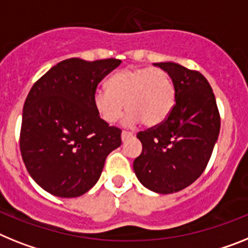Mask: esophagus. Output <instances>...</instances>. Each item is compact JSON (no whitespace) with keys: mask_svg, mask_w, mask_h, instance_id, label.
Instances as JSON below:
<instances>
[{"mask_svg":"<svg viewBox=\"0 0 248 248\" xmlns=\"http://www.w3.org/2000/svg\"><path fill=\"white\" fill-rule=\"evenodd\" d=\"M131 137H133V133L132 132H128V131H122L121 133V139L122 141H126V140L131 139Z\"/></svg>","mask_w":248,"mask_h":248,"instance_id":"esophagus-1","label":"esophagus"}]
</instances>
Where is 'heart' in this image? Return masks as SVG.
<instances>
[{
    "mask_svg": "<svg viewBox=\"0 0 248 248\" xmlns=\"http://www.w3.org/2000/svg\"><path fill=\"white\" fill-rule=\"evenodd\" d=\"M107 86L96 88L92 97L94 108L107 124H115L126 106V124L141 121L154 127L169 117L175 105V86L162 68H126L115 73Z\"/></svg>",
    "mask_w": 248,
    "mask_h": 248,
    "instance_id": "heart-1",
    "label": "heart"
}]
</instances>
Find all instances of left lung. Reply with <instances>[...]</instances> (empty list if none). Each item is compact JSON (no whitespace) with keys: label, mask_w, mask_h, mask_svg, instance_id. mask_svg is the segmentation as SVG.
<instances>
[{"label":"left lung","mask_w":248,"mask_h":248,"mask_svg":"<svg viewBox=\"0 0 248 248\" xmlns=\"http://www.w3.org/2000/svg\"><path fill=\"white\" fill-rule=\"evenodd\" d=\"M175 86V105L162 124L137 133L142 152L133 161L137 178L157 193L193 184L207 166L221 127L214 91L199 71L173 62L157 63Z\"/></svg>","instance_id":"left-lung-1"}]
</instances>
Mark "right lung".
I'll use <instances>...</instances> for the list:
<instances>
[{"label": "right lung", "mask_w": 248, "mask_h": 248, "mask_svg": "<svg viewBox=\"0 0 248 248\" xmlns=\"http://www.w3.org/2000/svg\"><path fill=\"white\" fill-rule=\"evenodd\" d=\"M121 60L59 62L30 90L20 132L26 169L45 191L78 197L94 186L106 157L120 147L121 130L109 126L93 106L98 83Z\"/></svg>", "instance_id": "1"}]
</instances>
